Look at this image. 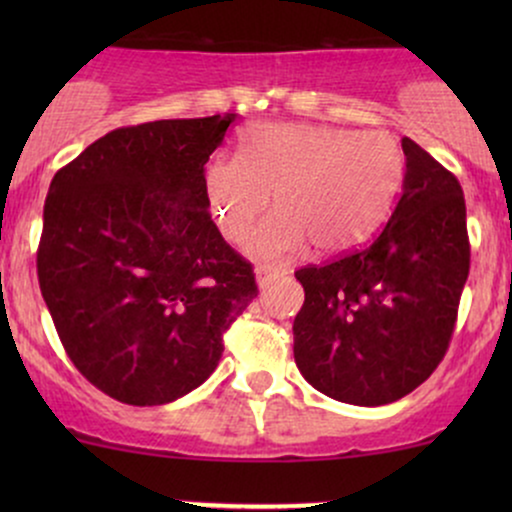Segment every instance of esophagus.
<instances>
[{
    "instance_id": "34e87169",
    "label": "esophagus",
    "mask_w": 512,
    "mask_h": 512,
    "mask_svg": "<svg viewBox=\"0 0 512 512\" xmlns=\"http://www.w3.org/2000/svg\"><path fill=\"white\" fill-rule=\"evenodd\" d=\"M276 274H279V269H276V267H267V264H260V267L255 269V276H257V284H260V289H264V286H267Z\"/></svg>"
}]
</instances>
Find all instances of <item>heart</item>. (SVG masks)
I'll return each mask as SVG.
<instances>
[{
    "label": "heart",
    "instance_id": "obj_1",
    "mask_svg": "<svg viewBox=\"0 0 512 512\" xmlns=\"http://www.w3.org/2000/svg\"><path fill=\"white\" fill-rule=\"evenodd\" d=\"M402 146L385 129L351 132L315 122H252L238 134L236 156H214L204 170L211 214L231 243H243L276 214L245 250L255 260L366 243L387 219L404 182Z\"/></svg>",
    "mask_w": 512,
    "mask_h": 512
}]
</instances>
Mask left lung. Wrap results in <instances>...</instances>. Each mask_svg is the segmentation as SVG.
<instances>
[{"label": "left lung", "mask_w": 512, "mask_h": 512, "mask_svg": "<svg viewBox=\"0 0 512 512\" xmlns=\"http://www.w3.org/2000/svg\"><path fill=\"white\" fill-rule=\"evenodd\" d=\"M402 151V197L373 243L296 272V366L322 395L358 407L397 402L428 380L469 276L460 182L409 137Z\"/></svg>", "instance_id": "left-lung-1"}]
</instances>
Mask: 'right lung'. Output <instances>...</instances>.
<instances>
[{"label": "right lung", "instance_id": "obj_1", "mask_svg": "<svg viewBox=\"0 0 512 512\" xmlns=\"http://www.w3.org/2000/svg\"><path fill=\"white\" fill-rule=\"evenodd\" d=\"M236 115L120 127L50 182L38 281L64 351L117 402L168 404L214 373L257 296L211 221L204 166Z\"/></svg>", "mask_w": 512, "mask_h": 512}]
</instances>
